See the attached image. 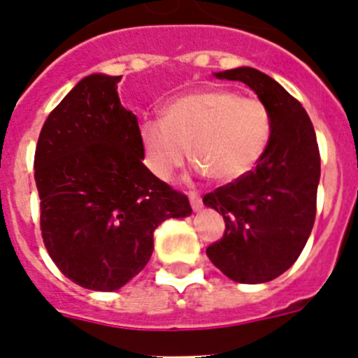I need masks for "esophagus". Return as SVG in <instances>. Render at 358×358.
<instances>
[{"label":"esophagus","instance_id":"esophagus-1","mask_svg":"<svg viewBox=\"0 0 358 358\" xmlns=\"http://www.w3.org/2000/svg\"><path fill=\"white\" fill-rule=\"evenodd\" d=\"M189 199H190V206H192L194 211H199L202 208V199L197 192H190L189 194Z\"/></svg>","mask_w":358,"mask_h":358}]
</instances>
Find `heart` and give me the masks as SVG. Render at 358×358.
Segmentation results:
<instances>
[{
  "label": "heart",
  "mask_w": 358,
  "mask_h": 358,
  "mask_svg": "<svg viewBox=\"0 0 358 358\" xmlns=\"http://www.w3.org/2000/svg\"><path fill=\"white\" fill-rule=\"evenodd\" d=\"M162 114L140 126L147 164L161 180L183 164L189 147L192 161L215 182L243 178L262 159L272 133L268 109L232 90L178 96Z\"/></svg>",
  "instance_id": "heart-1"
}]
</instances>
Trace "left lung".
Returning <instances> with one entry per match:
<instances>
[{
  "mask_svg": "<svg viewBox=\"0 0 358 358\" xmlns=\"http://www.w3.org/2000/svg\"><path fill=\"white\" fill-rule=\"evenodd\" d=\"M215 76L248 85L268 109L272 133L255 169L202 199L225 220V234L206 255L236 282H268L298 259L315 222L317 136L301 103L270 76L252 67Z\"/></svg>",
  "mask_w": 358,
  "mask_h": 358,
  "instance_id": "8db88e82",
  "label": "left lung"
}]
</instances>
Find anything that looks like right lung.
<instances>
[{
  "instance_id": "add662e5",
  "label": "right lung",
  "mask_w": 358,
  "mask_h": 358,
  "mask_svg": "<svg viewBox=\"0 0 358 358\" xmlns=\"http://www.w3.org/2000/svg\"><path fill=\"white\" fill-rule=\"evenodd\" d=\"M121 76L83 78L43 124L34 156L41 236L78 286L115 291L149 263L154 230L192 215L187 196L142 162L136 115L121 106Z\"/></svg>"
}]
</instances>
